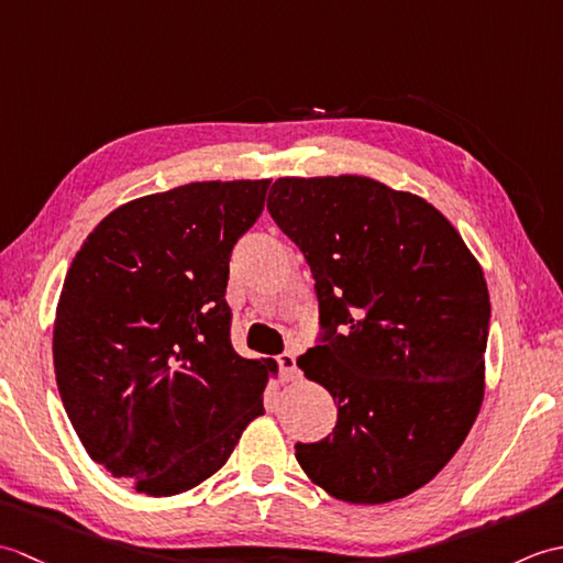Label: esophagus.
I'll return each mask as SVG.
<instances>
[{
	"instance_id": "obj_1",
	"label": "esophagus",
	"mask_w": 563,
	"mask_h": 563,
	"mask_svg": "<svg viewBox=\"0 0 563 563\" xmlns=\"http://www.w3.org/2000/svg\"><path fill=\"white\" fill-rule=\"evenodd\" d=\"M278 365H280V375H283L285 382L297 377V357H295V353L285 351L283 355H278Z\"/></svg>"
}]
</instances>
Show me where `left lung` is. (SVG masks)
<instances>
[{"label": "left lung", "instance_id": "obj_1", "mask_svg": "<svg viewBox=\"0 0 563 563\" xmlns=\"http://www.w3.org/2000/svg\"><path fill=\"white\" fill-rule=\"evenodd\" d=\"M268 212L300 246L319 300L317 345L297 365L339 406L333 433L297 442V462L345 504L413 494L482 409V266L430 202L365 176L278 178Z\"/></svg>", "mask_w": 563, "mask_h": 563}]
</instances>
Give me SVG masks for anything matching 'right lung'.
Here are the masks:
<instances>
[{"label": "right lung", "instance_id": "add662e5", "mask_svg": "<svg viewBox=\"0 0 563 563\" xmlns=\"http://www.w3.org/2000/svg\"><path fill=\"white\" fill-rule=\"evenodd\" d=\"M268 186L202 181L125 202L67 271L53 329L59 397L89 457L140 494L206 482L263 413L278 367L232 349L224 292Z\"/></svg>", "mask_w": 563, "mask_h": 563}]
</instances>
